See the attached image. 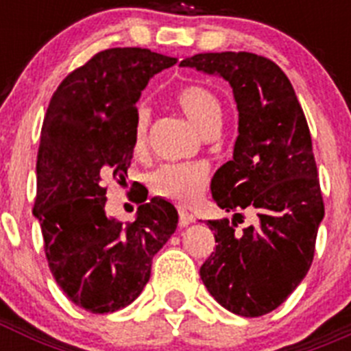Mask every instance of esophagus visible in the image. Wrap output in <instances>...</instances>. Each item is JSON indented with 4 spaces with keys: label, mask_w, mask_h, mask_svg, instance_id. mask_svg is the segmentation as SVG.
I'll list each match as a JSON object with an SVG mask.
<instances>
[{
    "label": "esophagus",
    "mask_w": 351,
    "mask_h": 351,
    "mask_svg": "<svg viewBox=\"0 0 351 351\" xmlns=\"http://www.w3.org/2000/svg\"><path fill=\"white\" fill-rule=\"evenodd\" d=\"M193 221H195V218L191 216L190 213H188V210L179 209V226H181V228H184V226H188L190 223H193Z\"/></svg>",
    "instance_id": "esophagus-1"
}]
</instances>
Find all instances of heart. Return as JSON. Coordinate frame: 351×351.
Masks as SVG:
<instances>
[{
    "instance_id": "1",
    "label": "heart",
    "mask_w": 351,
    "mask_h": 351,
    "mask_svg": "<svg viewBox=\"0 0 351 351\" xmlns=\"http://www.w3.org/2000/svg\"><path fill=\"white\" fill-rule=\"evenodd\" d=\"M178 108L200 132L209 137L221 126L223 108L218 96L204 86H186L173 98ZM149 116L141 108L133 126V147L144 153L147 145ZM156 195L178 204H193L204 193L207 184V169L200 163H167L156 169L149 179Z\"/></svg>"
}]
</instances>
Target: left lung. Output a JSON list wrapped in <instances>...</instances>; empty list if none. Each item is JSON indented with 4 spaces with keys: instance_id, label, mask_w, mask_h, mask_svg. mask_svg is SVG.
<instances>
[{
    "instance_id": "1",
    "label": "left lung",
    "mask_w": 351,
    "mask_h": 351,
    "mask_svg": "<svg viewBox=\"0 0 351 351\" xmlns=\"http://www.w3.org/2000/svg\"><path fill=\"white\" fill-rule=\"evenodd\" d=\"M181 66L219 75L239 110L234 158L210 181L214 202L228 219H209L216 251L200 278L223 308L262 316L287 300L311 267L324 198L311 133L290 80L276 63L251 52H206ZM244 208L257 221L235 232Z\"/></svg>"
}]
</instances>
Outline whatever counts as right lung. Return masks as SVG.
<instances>
[{
  "mask_svg": "<svg viewBox=\"0 0 351 351\" xmlns=\"http://www.w3.org/2000/svg\"><path fill=\"white\" fill-rule=\"evenodd\" d=\"M176 63L149 49H107L68 73L47 107L33 214L56 283L86 311L114 313L137 299L178 228V210L160 197H145L128 225L105 214V182L128 178L135 104L149 79Z\"/></svg>",
  "mask_w": 351,
  "mask_h": 351,
  "instance_id": "obj_1",
  "label": "right lung"
}]
</instances>
